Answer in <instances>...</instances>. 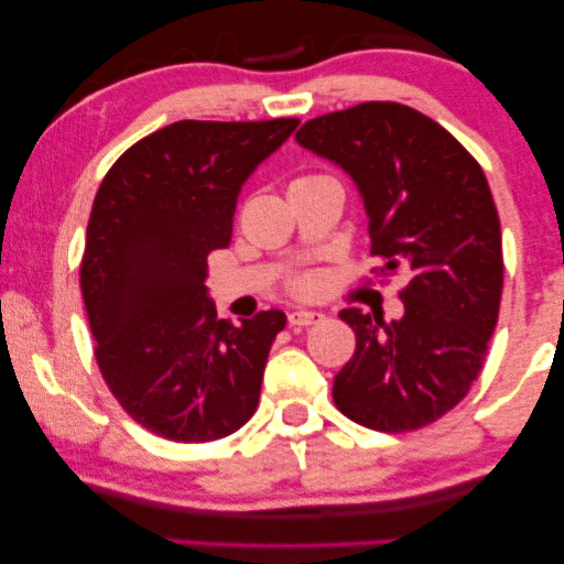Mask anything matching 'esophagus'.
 <instances>
[{
	"instance_id": "34e87169",
	"label": "esophagus",
	"mask_w": 564,
	"mask_h": 564,
	"mask_svg": "<svg viewBox=\"0 0 564 564\" xmlns=\"http://www.w3.org/2000/svg\"><path fill=\"white\" fill-rule=\"evenodd\" d=\"M288 321H290V326L303 328V326H313V323L323 321V313H318V311H303V307H300V311H292L288 315Z\"/></svg>"
}]
</instances>
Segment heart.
<instances>
[{
  "mask_svg": "<svg viewBox=\"0 0 564 564\" xmlns=\"http://www.w3.org/2000/svg\"><path fill=\"white\" fill-rule=\"evenodd\" d=\"M307 180H315V176H303V180H297V182H307ZM311 288H313L311 276H303V280L295 282V290H297V292H307Z\"/></svg>",
  "mask_w": 564,
  "mask_h": 564,
  "instance_id": "1",
  "label": "heart"
}]
</instances>
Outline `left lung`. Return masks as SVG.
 <instances>
[{"mask_svg":"<svg viewBox=\"0 0 564 564\" xmlns=\"http://www.w3.org/2000/svg\"><path fill=\"white\" fill-rule=\"evenodd\" d=\"M295 141L357 184L380 274L403 272V315L341 311L357 336L334 403L375 431L442 419L480 375L503 290L500 220L482 169L457 138L398 102L307 120Z\"/></svg>","mask_w":564,"mask_h":564,"instance_id":"1","label":"left lung"}]
</instances>
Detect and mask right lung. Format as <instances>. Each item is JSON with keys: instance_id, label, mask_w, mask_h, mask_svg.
<instances>
[{"instance_id": "right-lung-1", "label": "right lung", "mask_w": 564, "mask_h": 564, "mask_svg": "<svg viewBox=\"0 0 564 564\" xmlns=\"http://www.w3.org/2000/svg\"><path fill=\"white\" fill-rule=\"evenodd\" d=\"M300 126L180 120L122 153L99 184L82 259L97 365L151 434L184 444L234 434L259 405L282 311L241 326L207 297V253L226 249L243 182Z\"/></svg>"}]
</instances>
